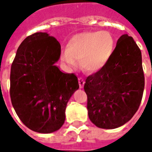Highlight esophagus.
Here are the masks:
<instances>
[{"instance_id":"1","label":"esophagus","mask_w":152,"mask_h":152,"mask_svg":"<svg viewBox=\"0 0 152 152\" xmlns=\"http://www.w3.org/2000/svg\"><path fill=\"white\" fill-rule=\"evenodd\" d=\"M78 83H79V87L80 88H82L85 85V81L82 77H78Z\"/></svg>"}]
</instances>
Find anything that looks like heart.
Returning <instances> with one entry per match:
<instances>
[{"instance_id":"heart-1","label":"heart","mask_w":152,"mask_h":152,"mask_svg":"<svg viewBox=\"0 0 152 152\" xmlns=\"http://www.w3.org/2000/svg\"><path fill=\"white\" fill-rule=\"evenodd\" d=\"M115 47V39L110 33H81L70 40L66 52L62 54V60L70 68H75L77 61L87 72H98L109 62Z\"/></svg>"}]
</instances>
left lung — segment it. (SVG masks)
<instances>
[{
	"label": "left lung",
	"instance_id": "obj_1",
	"mask_svg": "<svg viewBox=\"0 0 152 152\" xmlns=\"http://www.w3.org/2000/svg\"><path fill=\"white\" fill-rule=\"evenodd\" d=\"M144 88L141 52L133 37L123 34L106 66L86 80L89 119L101 129L123 126L139 108Z\"/></svg>",
	"mask_w": 152,
	"mask_h": 152
}]
</instances>
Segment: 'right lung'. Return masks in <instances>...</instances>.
Masks as SVG:
<instances>
[{"mask_svg":"<svg viewBox=\"0 0 152 152\" xmlns=\"http://www.w3.org/2000/svg\"><path fill=\"white\" fill-rule=\"evenodd\" d=\"M61 47L55 37L38 32L23 41L12 64V104L23 123L31 130L51 133L65 121L66 104L79 88L75 74L55 65Z\"/></svg>","mask_w":152,"mask_h":152,"instance_id":"obj_1","label":"right lung"}]
</instances>
